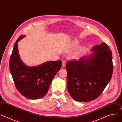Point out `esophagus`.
<instances>
[{
  "instance_id": "obj_1",
  "label": "esophagus",
  "mask_w": 122,
  "mask_h": 122,
  "mask_svg": "<svg viewBox=\"0 0 122 122\" xmlns=\"http://www.w3.org/2000/svg\"><path fill=\"white\" fill-rule=\"evenodd\" d=\"M66 66V61H62V67L63 68L65 67Z\"/></svg>"
}]
</instances>
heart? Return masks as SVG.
I'll use <instances>...</instances> for the list:
<instances>
[{
  "instance_id": "obj_1",
  "label": "heart",
  "mask_w": 122,
  "mask_h": 122,
  "mask_svg": "<svg viewBox=\"0 0 122 122\" xmlns=\"http://www.w3.org/2000/svg\"><path fill=\"white\" fill-rule=\"evenodd\" d=\"M78 41H76V42H75V44H78ZM76 55L74 54V55H72V57H75V56H76Z\"/></svg>"
}]
</instances>
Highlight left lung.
<instances>
[{"label":"left lung","mask_w":122,"mask_h":122,"mask_svg":"<svg viewBox=\"0 0 122 122\" xmlns=\"http://www.w3.org/2000/svg\"><path fill=\"white\" fill-rule=\"evenodd\" d=\"M93 53L66 64L67 88L75 100H93L101 94L112 78L113 66L112 52L105 43L92 48Z\"/></svg>","instance_id":"left-lung-1"}]
</instances>
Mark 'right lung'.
<instances>
[{
	"label": "right lung",
	"instance_id": "obj_1",
	"mask_svg": "<svg viewBox=\"0 0 122 122\" xmlns=\"http://www.w3.org/2000/svg\"><path fill=\"white\" fill-rule=\"evenodd\" d=\"M24 36H20L15 44L10 59V71L18 92L30 99H38L48 92L62 62L48 61L36 67H27L22 62L18 51V42Z\"/></svg>",
	"mask_w": 122,
	"mask_h": 122
}]
</instances>
